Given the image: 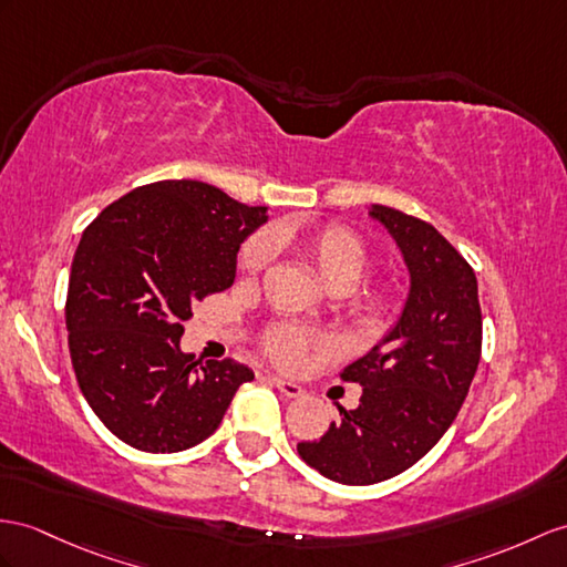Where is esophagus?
Wrapping results in <instances>:
<instances>
[{"instance_id":"esophagus-1","label":"esophagus","mask_w":567,"mask_h":567,"mask_svg":"<svg viewBox=\"0 0 567 567\" xmlns=\"http://www.w3.org/2000/svg\"><path fill=\"white\" fill-rule=\"evenodd\" d=\"M269 382L274 384L276 390H279L284 396H288V399H298V396H302L306 394V390L300 388V384H296V382H288V380H284V378H276V375H269Z\"/></svg>"}]
</instances>
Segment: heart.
I'll list each match as a JSON object with an SVG mask.
<instances>
[{
	"label": "heart",
	"mask_w": 567,
	"mask_h": 567,
	"mask_svg": "<svg viewBox=\"0 0 567 567\" xmlns=\"http://www.w3.org/2000/svg\"><path fill=\"white\" fill-rule=\"evenodd\" d=\"M269 245H279L293 250L306 265L317 274L327 288L334 293L351 291L361 281V276L368 269V247L365 243L351 233L349 228L327 224V226H306L296 230H279L269 240L255 238L243 247L240 252V269L247 274H257L267 267L269 261ZM392 312V291L390 288H378L363 296L353 298L351 315L358 329L365 334H380L388 324ZM265 353L276 365L286 370H296L306 361V355L315 349L324 347L320 334H312L308 329L276 324L267 329L261 339Z\"/></svg>",
	"instance_id": "b5f03b06"
}]
</instances>
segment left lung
Masks as SVG:
<instances>
[{"label": "left lung", "instance_id": "8db88e82", "mask_svg": "<svg viewBox=\"0 0 567 567\" xmlns=\"http://www.w3.org/2000/svg\"><path fill=\"white\" fill-rule=\"evenodd\" d=\"M402 250L411 276L396 324L378 347L343 368L341 380L363 388L361 404L298 443L322 476L370 486L406 472L445 435L464 404L481 361V306L468 261L425 220L372 204Z\"/></svg>", "mask_w": 567, "mask_h": 567}]
</instances>
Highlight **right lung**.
I'll use <instances>...</instances> for the list:
<instances>
[{"mask_svg":"<svg viewBox=\"0 0 567 567\" xmlns=\"http://www.w3.org/2000/svg\"><path fill=\"white\" fill-rule=\"evenodd\" d=\"M267 220L199 179L132 189L93 218L69 274L66 331L76 382L110 433L142 452L199 445L255 372L179 351L202 298L236 281L240 243Z\"/></svg>","mask_w":567,"mask_h":567,"instance_id":"add662e5","label":"right lung"}]
</instances>
